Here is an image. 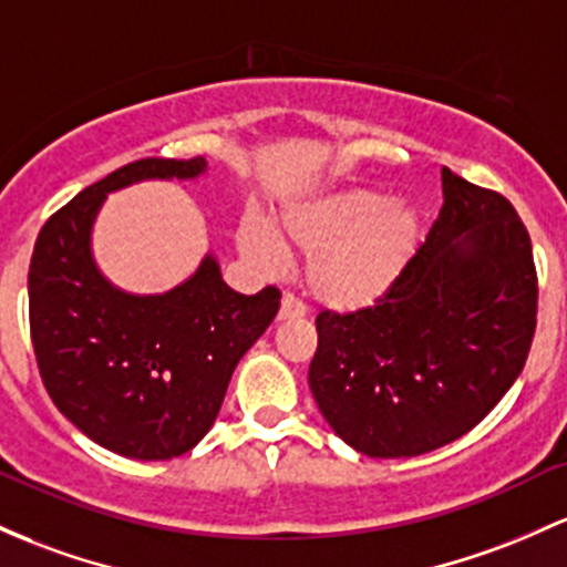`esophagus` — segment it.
Listing matches in <instances>:
<instances>
[{
  "mask_svg": "<svg viewBox=\"0 0 567 567\" xmlns=\"http://www.w3.org/2000/svg\"><path fill=\"white\" fill-rule=\"evenodd\" d=\"M307 315V307H303L301 301L293 296H282V303H279V315L277 320H296V317H303Z\"/></svg>",
  "mask_w": 567,
  "mask_h": 567,
  "instance_id": "obj_1",
  "label": "esophagus"
}]
</instances>
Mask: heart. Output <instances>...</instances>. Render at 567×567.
Listing matches in <instances>:
<instances>
[{
    "label": "heart",
    "mask_w": 567,
    "mask_h": 567,
    "mask_svg": "<svg viewBox=\"0 0 567 567\" xmlns=\"http://www.w3.org/2000/svg\"><path fill=\"white\" fill-rule=\"evenodd\" d=\"M425 231V213L412 198L341 188L290 204L279 217L277 241L285 252L309 258L303 279L320 307L352 315L393 293L412 269ZM239 247L260 271L277 266V245L258 223L241 226Z\"/></svg>",
    "instance_id": "obj_1"
}]
</instances>
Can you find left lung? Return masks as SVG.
I'll list each match as a JSON object with an SVG mask.
<instances>
[{
  "instance_id": "left-lung-1",
  "label": "left lung",
  "mask_w": 567,
  "mask_h": 567,
  "mask_svg": "<svg viewBox=\"0 0 567 567\" xmlns=\"http://www.w3.org/2000/svg\"><path fill=\"white\" fill-rule=\"evenodd\" d=\"M444 207L412 269L377 307L315 320L309 388L344 444L416 457L476 427L525 369L538 279L501 193L441 169Z\"/></svg>"
}]
</instances>
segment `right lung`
Wrapping results in <instances>:
<instances>
[{
  "label": "right lung",
  "instance_id": "1",
  "mask_svg": "<svg viewBox=\"0 0 567 567\" xmlns=\"http://www.w3.org/2000/svg\"><path fill=\"white\" fill-rule=\"evenodd\" d=\"M202 174V155L134 161L80 190L37 236L29 322L42 382L59 412L115 455L169 460L193 450L241 354L279 312L277 288H228L215 252L166 293H128L99 269L93 223L110 193Z\"/></svg>",
  "mask_w": 567,
  "mask_h": 567
}]
</instances>
